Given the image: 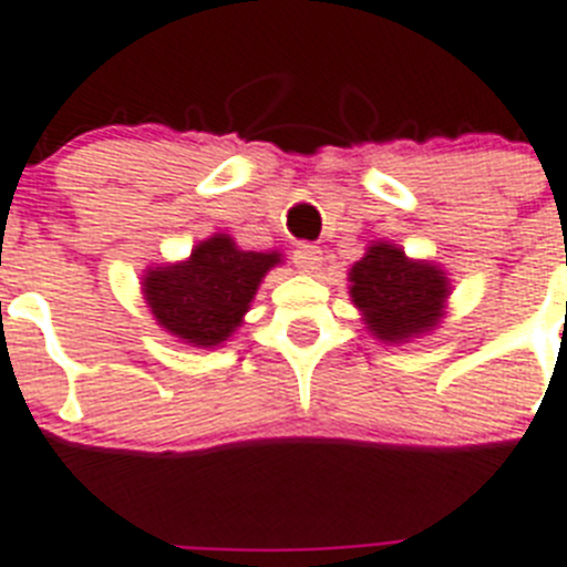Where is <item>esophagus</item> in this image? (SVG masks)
Wrapping results in <instances>:
<instances>
[{"mask_svg": "<svg viewBox=\"0 0 567 567\" xmlns=\"http://www.w3.org/2000/svg\"><path fill=\"white\" fill-rule=\"evenodd\" d=\"M293 265H297L302 274H317L322 268V250L313 245H299L293 250Z\"/></svg>", "mask_w": 567, "mask_h": 567, "instance_id": "esophagus-1", "label": "esophagus"}]
</instances>
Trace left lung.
Returning a JSON list of instances; mask_svg holds the SVG:
<instances>
[{
    "instance_id": "1",
    "label": "left lung",
    "mask_w": 567,
    "mask_h": 567,
    "mask_svg": "<svg viewBox=\"0 0 567 567\" xmlns=\"http://www.w3.org/2000/svg\"><path fill=\"white\" fill-rule=\"evenodd\" d=\"M450 276L430 259H412L392 241H372L349 268V297L369 334L389 346L412 342L441 326Z\"/></svg>"
}]
</instances>
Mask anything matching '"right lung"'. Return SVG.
I'll return each instance as SVG.
<instances>
[{
  "instance_id": "add662e5",
  "label": "right lung",
  "mask_w": 567,
  "mask_h": 567,
  "mask_svg": "<svg viewBox=\"0 0 567 567\" xmlns=\"http://www.w3.org/2000/svg\"><path fill=\"white\" fill-rule=\"evenodd\" d=\"M282 265L279 250H241L233 236L213 233L181 261L144 270L146 308L166 334L195 349H216L245 322L261 279Z\"/></svg>"
}]
</instances>
